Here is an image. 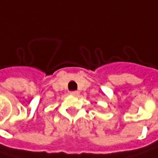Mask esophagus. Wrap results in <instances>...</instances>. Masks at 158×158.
I'll use <instances>...</instances> for the list:
<instances>
[{
    "instance_id": "34e87169",
    "label": "esophagus",
    "mask_w": 158,
    "mask_h": 158,
    "mask_svg": "<svg viewBox=\"0 0 158 158\" xmlns=\"http://www.w3.org/2000/svg\"><path fill=\"white\" fill-rule=\"evenodd\" d=\"M70 94L73 96H77L79 94V93L77 91H72V92H70Z\"/></svg>"
}]
</instances>
